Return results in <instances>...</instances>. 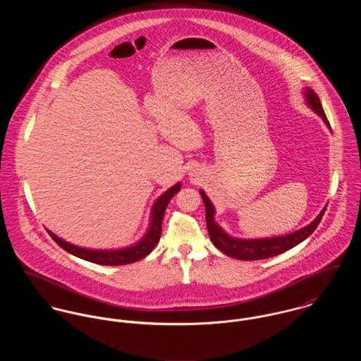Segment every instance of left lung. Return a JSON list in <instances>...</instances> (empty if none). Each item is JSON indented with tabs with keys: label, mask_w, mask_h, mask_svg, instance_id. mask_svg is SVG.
<instances>
[{
	"label": "left lung",
	"mask_w": 361,
	"mask_h": 361,
	"mask_svg": "<svg viewBox=\"0 0 361 361\" xmlns=\"http://www.w3.org/2000/svg\"><path fill=\"white\" fill-rule=\"evenodd\" d=\"M305 97L306 104L310 108L322 118L324 123L331 129L329 122L325 116V112L322 109L321 102L318 96L311 90L310 87L305 89ZM202 199L206 206V221L207 229L209 233V239L214 243V246L221 250L224 255L229 257L238 258V259H264V258L274 257L278 256L299 243H302L305 239H307L310 235L315 231L318 224L321 222V218L326 209V207L322 208V211L317 215V218L309 224L307 226L292 232L289 235L283 236H275V238H265V239H239L228 235L216 222H215V208L212 206L211 200L207 197L206 192L200 190Z\"/></svg>",
	"instance_id": "1"
}]
</instances>
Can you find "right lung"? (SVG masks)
I'll list each match as a JSON object with an SVG mask.
<instances>
[{
	"label": "right lung",
	"mask_w": 361,
	"mask_h": 361,
	"mask_svg": "<svg viewBox=\"0 0 361 361\" xmlns=\"http://www.w3.org/2000/svg\"><path fill=\"white\" fill-rule=\"evenodd\" d=\"M180 183L178 182L176 185H173L172 188H169L166 192H164L157 200H155L153 208H152V214H150V224H149V229L145 233V236L136 242L132 246L123 247V249H114V250H96V249H86V247H80L76 245H72L61 238H58L55 233H52L51 231H47L50 233L54 242L61 246L65 252L76 256V257L94 262V264H100V265H125V264H130V262H136L142 258L149 256L155 245L159 240L161 236V229H162V218H164V212L165 208L168 206L169 200L180 190Z\"/></svg>",
	"instance_id": "right-lung-1"
}]
</instances>
